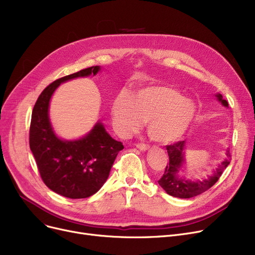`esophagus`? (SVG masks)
Returning <instances> with one entry per match:
<instances>
[{
	"label": "esophagus",
	"mask_w": 255,
	"mask_h": 255,
	"mask_svg": "<svg viewBox=\"0 0 255 255\" xmlns=\"http://www.w3.org/2000/svg\"><path fill=\"white\" fill-rule=\"evenodd\" d=\"M136 146H137V148L138 149H140V150H147L148 148H149V146H148V145H146V144H144V143H137L136 144Z\"/></svg>",
	"instance_id": "1"
}]
</instances>
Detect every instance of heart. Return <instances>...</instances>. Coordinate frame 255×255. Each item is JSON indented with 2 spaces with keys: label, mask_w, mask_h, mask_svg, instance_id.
I'll use <instances>...</instances> for the list:
<instances>
[{
  "label": "heart",
  "mask_w": 255,
  "mask_h": 255,
  "mask_svg": "<svg viewBox=\"0 0 255 255\" xmlns=\"http://www.w3.org/2000/svg\"><path fill=\"white\" fill-rule=\"evenodd\" d=\"M114 127L120 136L138 130L148 121L151 140L169 143L179 139L192 123L195 108L178 91L154 86L139 91L134 98L121 94L113 103Z\"/></svg>",
  "instance_id": "obj_1"
}]
</instances>
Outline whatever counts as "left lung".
<instances>
[{"instance_id":"left-lung-1","label":"left lung","mask_w":255,"mask_h":255,"mask_svg":"<svg viewBox=\"0 0 255 255\" xmlns=\"http://www.w3.org/2000/svg\"><path fill=\"white\" fill-rule=\"evenodd\" d=\"M217 98L222 103L223 106L228 107V103L222 99L221 94H218ZM166 149L169 156V163H167L165 172L157 183H159V185L169 195L178 198L195 197L197 195H200L201 193L208 191L217 183L218 179L220 178L223 171L225 170V168L230 163V153L229 150H227V159L221 163L220 167L217 169V171L214 173L213 176L209 177V179H205L203 181L185 180L177 176L181 165L184 163L185 141H178L171 145H167Z\"/></svg>"}]
</instances>
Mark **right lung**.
Returning a JSON list of instances; mask_svg holds the SVG:
<instances>
[{"mask_svg": "<svg viewBox=\"0 0 255 255\" xmlns=\"http://www.w3.org/2000/svg\"><path fill=\"white\" fill-rule=\"evenodd\" d=\"M99 70L100 66H91L54 81L41 92L32 112L29 142L40 177L47 188L71 199L87 198L103 187L124 145L100 123L80 140L59 139L48 119V105L62 82Z\"/></svg>", "mask_w": 255, "mask_h": 255, "instance_id": "right-lung-1", "label": "right lung"}]
</instances>
